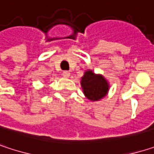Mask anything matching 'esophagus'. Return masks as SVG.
Wrapping results in <instances>:
<instances>
[{
	"instance_id": "1",
	"label": "esophagus",
	"mask_w": 154,
	"mask_h": 154,
	"mask_svg": "<svg viewBox=\"0 0 154 154\" xmlns=\"http://www.w3.org/2000/svg\"><path fill=\"white\" fill-rule=\"evenodd\" d=\"M62 76L65 77H69V76H70V72H69V71H68V70H65V71H63Z\"/></svg>"
}]
</instances>
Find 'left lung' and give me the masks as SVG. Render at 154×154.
I'll return each instance as SVG.
<instances>
[{
  "mask_svg": "<svg viewBox=\"0 0 154 154\" xmlns=\"http://www.w3.org/2000/svg\"><path fill=\"white\" fill-rule=\"evenodd\" d=\"M81 85L85 95L91 101H98L103 98L108 90L107 81L101 75H95L92 71H86L82 77Z\"/></svg>",
  "mask_w": 154,
  "mask_h": 154,
  "instance_id": "obj_1",
  "label": "left lung"
}]
</instances>
